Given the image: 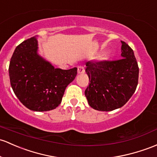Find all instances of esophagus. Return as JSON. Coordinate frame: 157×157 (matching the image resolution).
I'll return each mask as SVG.
<instances>
[{"label": "esophagus", "mask_w": 157, "mask_h": 157, "mask_svg": "<svg viewBox=\"0 0 157 157\" xmlns=\"http://www.w3.org/2000/svg\"><path fill=\"white\" fill-rule=\"evenodd\" d=\"M85 72V68H84L83 66H78V74H82Z\"/></svg>", "instance_id": "obj_1"}]
</instances>
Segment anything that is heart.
<instances>
[{
    "instance_id": "b5f03b06",
    "label": "heart",
    "mask_w": 157,
    "mask_h": 157,
    "mask_svg": "<svg viewBox=\"0 0 157 157\" xmlns=\"http://www.w3.org/2000/svg\"><path fill=\"white\" fill-rule=\"evenodd\" d=\"M108 58V55L106 53H103L102 54V55H99V59L100 60H105V59H106Z\"/></svg>"
}]
</instances>
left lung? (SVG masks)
Wrapping results in <instances>:
<instances>
[{"instance_id":"1","label":"left lung","mask_w":157,"mask_h":157,"mask_svg":"<svg viewBox=\"0 0 157 157\" xmlns=\"http://www.w3.org/2000/svg\"><path fill=\"white\" fill-rule=\"evenodd\" d=\"M121 43V59L86 63L90 83L85 94L96 110L109 112L122 107L137 87L139 69L134 52L125 42Z\"/></svg>"}]
</instances>
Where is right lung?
<instances>
[{
  "label": "right lung",
  "mask_w": 157,
  "mask_h": 157,
  "mask_svg": "<svg viewBox=\"0 0 157 157\" xmlns=\"http://www.w3.org/2000/svg\"><path fill=\"white\" fill-rule=\"evenodd\" d=\"M37 50L36 36L16 47L10 62V79L15 94L25 107L46 112L60 105L66 87L76 76L77 68H55Z\"/></svg>",
  "instance_id": "obj_1"
}]
</instances>
